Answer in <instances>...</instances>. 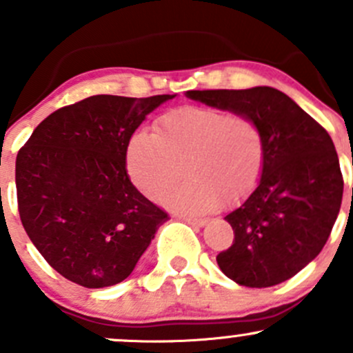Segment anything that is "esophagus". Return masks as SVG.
Returning a JSON list of instances; mask_svg holds the SVG:
<instances>
[{"label": "esophagus", "instance_id": "34e87169", "mask_svg": "<svg viewBox=\"0 0 353 353\" xmlns=\"http://www.w3.org/2000/svg\"><path fill=\"white\" fill-rule=\"evenodd\" d=\"M181 219L184 220L186 223H190V225H196V227H203L206 223L205 219H196V216H181Z\"/></svg>", "mask_w": 353, "mask_h": 353}]
</instances>
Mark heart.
I'll list each match as a JSON object with an SVG mask.
<instances>
[{
  "mask_svg": "<svg viewBox=\"0 0 353 353\" xmlns=\"http://www.w3.org/2000/svg\"><path fill=\"white\" fill-rule=\"evenodd\" d=\"M266 160L263 128L254 117L219 108L184 105L159 117L154 131H138L126 148L134 186L177 210L210 212L225 201L236 205L254 191Z\"/></svg>",
  "mask_w": 353,
  "mask_h": 353,
  "instance_id": "obj_1",
  "label": "heart"
}]
</instances>
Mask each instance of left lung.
<instances>
[{"label": "left lung", "mask_w": 353, "mask_h": 353, "mask_svg": "<svg viewBox=\"0 0 353 353\" xmlns=\"http://www.w3.org/2000/svg\"><path fill=\"white\" fill-rule=\"evenodd\" d=\"M186 95L261 124L265 169L251 196L225 216L234 241L219 252L216 263L244 287L285 282L321 252L340 212L343 176L333 140L276 88L188 90Z\"/></svg>", "instance_id": "8db88e82"}]
</instances>
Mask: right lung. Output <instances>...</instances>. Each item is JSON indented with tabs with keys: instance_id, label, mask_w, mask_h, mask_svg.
Returning <instances> with one entry per match:
<instances>
[{
	"instance_id": "1",
	"label": "right lung",
	"mask_w": 353,
	"mask_h": 353,
	"mask_svg": "<svg viewBox=\"0 0 353 353\" xmlns=\"http://www.w3.org/2000/svg\"><path fill=\"white\" fill-rule=\"evenodd\" d=\"M176 95H94L46 117L17 155L22 225L46 261L87 288L130 276L167 212L130 181L126 148L152 110Z\"/></svg>"
}]
</instances>
